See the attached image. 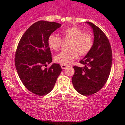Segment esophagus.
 <instances>
[{
  "label": "esophagus",
  "instance_id": "34e87169",
  "mask_svg": "<svg viewBox=\"0 0 125 125\" xmlns=\"http://www.w3.org/2000/svg\"><path fill=\"white\" fill-rule=\"evenodd\" d=\"M61 68L62 69H66V68L68 67V66H67V65H66V64H61Z\"/></svg>",
  "mask_w": 125,
  "mask_h": 125
}]
</instances>
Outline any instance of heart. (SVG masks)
<instances>
[{"label":"heart","mask_w":125,"mask_h":125,"mask_svg":"<svg viewBox=\"0 0 125 125\" xmlns=\"http://www.w3.org/2000/svg\"><path fill=\"white\" fill-rule=\"evenodd\" d=\"M64 39H70L69 50L64 51L55 57V61L61 64H69L80 56H86L92 49L93 37L90 33L83 32L81 29L76 26L68 27L62 32ZM60 37L51 34L47 38V45L51 50L58 51L61 46Z\"/></svg>","instance_id":"1"}]
</instances>
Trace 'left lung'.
I'll return each instance as SVG.
<instances>
[{"label": "left lung", "mask_w": 125, "mask_h": 125, "mask_svg": "<svg viewBox=\"0 0 125 125\" xmlns=\"http://www.w3.org/2000/svg\"><path fill=\"white\" fill-rule=\"evenodd\" d=\"M86 23L93 30V46L79 61L84 67H73L75 72L72 82L79 93L89 96L100 91L106 84L111 71L113 58L111 45L105 34L93 23Z\"/></svg>", "instance_id": "8db88e82"}]
</instances>
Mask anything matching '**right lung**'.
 <instances>
[{
  "label": "right lung",
  "mask_w": 125,
  "mask_h": 125,
  "mask_svg": "<svg viewBox=\"0 0 125 125\" xmlns=\"http://www.w3.org/2000/svg\"><path fill=\"white\" fill-rule=\"evenodd\" d=\"M61 24L54 22H36L24 32L15 54V65L19 76L29 91L38 96L52 91L62 69L59 64H52L47 38Z\"/></svg>",
  "instance_id": "right-lung-1"
}]
</instances>
